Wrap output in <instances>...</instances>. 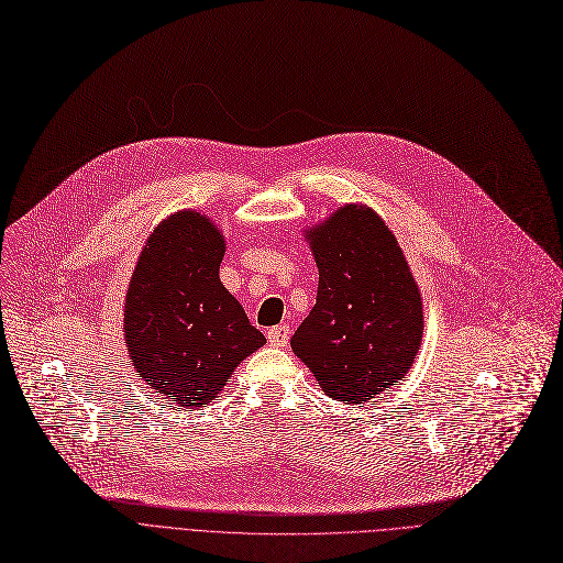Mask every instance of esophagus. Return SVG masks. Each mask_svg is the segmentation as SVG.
Segmentation results:
<instances>
[{"label": "esophagus", "instance_id": "obj_1", "mask_svg": "<svg viewBox=\"0 0 563 563\" xmlns=\"http://www.w3.org/2000/svg\"><path fill=\"white\" fill-rule=\"evenodd\" d=\"M266 340H269L272 346H285L289 342V327L287 323H280V327H274L266 331Z\"/></svg>", "mask_w": 563, "mask_h": 563}]
</instances>
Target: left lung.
Segmentation results:
<instances>
[{"label":"left lung","mask_w":563,"mask_h":563,"mask_svg":"<svg viewBox=\"0 0 563 563\" xmlns=\"http://www.w3.org/2000/svg\"><path fill=\"white\" fill-rule=\"evenodd\" d=\"M306 236L319 287L291 349L329 397L363 404L410 369L424 327L420 289L395 234L369 207L344 205Z\"/></svg>","instance_id":"1"}]
</instances>
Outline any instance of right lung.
Listing matches in <instances>:
<instances>
[{
	"mask_svg": "<svg viewBox=\"0 0 563 563\" xmlns=\"http://www.w3.org/2000/svg\"><path fill=\"white\" fill-rule=\"evenodd\" d=\"M223 236L198 212H177L147 240L125 301L136 372L180 406H202L266 340L221 285Z\"/></svg>",
	"mask_w": 563,
	"mask_h": 563,
	"instance_id": "right-lung-1",
	"label": "right lung"
}]
</instances>
